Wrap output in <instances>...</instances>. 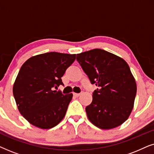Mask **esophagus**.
I'll return each mask as SVG.
<instances>
[{
	"label": "esophagus",
	"instance_id": "34e87169",
	"mask_svg": "<svg viewBox=\"0 0 154 154\" xmlns=\"http://www.w3.org/2000/svg\"><path fill=\"white\" fill-rule=\"evenodd\" d=\"M73 95H74L75 97H79L80 95H81V93H75V92H73Z\"/></svg>",
	"mask_w": 154,
	"mask_h": 154
}]
</instances>
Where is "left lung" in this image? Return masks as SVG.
I'll use <instances>...</instances> for the list:
<instances>
[{
    "instance_id": "1",
    "label": "left lung",
    "mask_w": 154,
    "mask_h": 154,
    "mask_svg": "<svg viewBox=\"0 0 154 154\" xmlns=\"http://www.w3.org/2000/svg\"><path fill=\"white\" fill-rule=\"evenodd\" d=\"M76 60L91 83L99 87L85 108L88 119L103 130L121 125L132 112L137 93L135 80L127 62L101 49L77 54Z\"/></svg>"
}]
</instances>
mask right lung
<instances>
[{"label":"right lung","mask_w":154,"mask_h":154,"mask_svg":"<svg viewBox=\"0 0 154 154\" xmlns=\"http://www.w3.org/2000/svg\"><path fill=\"white\" fill-rule=\"evenodd\" d=\"M75 54L51 52L31 57L21 67L13 85L17 108L25 119L41 129H50L64 119L73 94L54 90Z\"/></svg>","instance_id":"add662e5"}]
</instances>
